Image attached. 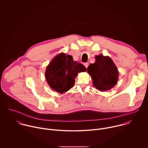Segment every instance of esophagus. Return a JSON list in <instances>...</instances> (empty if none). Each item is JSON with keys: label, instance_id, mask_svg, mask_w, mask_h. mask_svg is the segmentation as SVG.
I'll use <instances>...</instances> for the list:
<instances>
[{"label": "esophagus", "instance_id": "obj_1", "mask_svg": "<svg viewBox=\"0 0 148 148\" xmlns=\"http://www.w3.org/2000/svg\"><path fill=\"white\" fill-rule=\"evenodd\" d=\"M84 66H85L86 67V69L88 67V63H87V62H86V63H84Z\"/></svg>", "mask_w": 148, "mask_h": 148}]
</instances>
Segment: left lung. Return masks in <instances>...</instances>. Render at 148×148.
<instances>
[{
    "label": "left lung",
    "mask_w": 148,
    "mask_h": 148,
    "mask_svg": "<svg viewBox=\"0 0 148 148\" xmlns=\"http://www.w3.org/2000/svg\"><path fill=\"white\" fill-rule=\"evenodd\" d=\"M95 62L87 68L92 79L93 86L101 91L113 88L118 80L119 72L115 63L108 56H95Z\"/></svg>",
    "instance_id": "left-lung-1"
}]
</instances>
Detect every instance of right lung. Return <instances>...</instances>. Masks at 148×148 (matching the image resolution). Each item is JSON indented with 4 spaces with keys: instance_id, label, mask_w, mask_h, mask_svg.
I'll list each match as a JSON object with an SVG mask.
<instances>
[{
    "instance_id": "right-lung-1",
    "label": "right lung",
    "mask_w": 148,
    "mask_h": 148,
    "mask_svg": "<svg viewBox=\"0 0 148 148\" xmlns=\"http://www.w3.org/2000/svg\"><path fill=\"white\" fill-rule=\"evenodd\" d=\"M86 71L85 66L74 61L71 56L60 53L47 66L45 78L51 89L62 94L74 87L78 73Z\"/></svg>"
}]
</instances>
